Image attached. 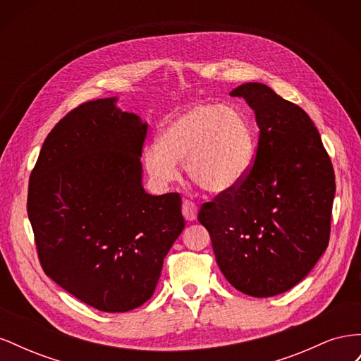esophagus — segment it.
<instances>
[{"label": "esophagus", "mask_w": 361, "mask_h": 361, "mask_svg": "<svg viewBox=\"0 0 361 361\" xmlns=\"http://www.w3.org/2000/svg\"><path fill=\"white\" fill-rule=\"evenodd\" d=\"M182 215L187 221H194L197 218V206L190 200H183L182 203Z\"/></svg>", "instance_id": "esophagus-1"}]
</instances>
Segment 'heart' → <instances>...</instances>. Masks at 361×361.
Wrapping results in <instances>:
<instances>
[{"label":"heart","mask_w":361,"mask_h":361,"mask_svg":"<svg viewBox=\"0 0 361 361\" xmlns=\"http://www.w3.org/2000/svg\"><path fill=\"white\" fill-rule=\"evenodd\" d=\"M255 155V137L245 117L231 106L197 104L162 128L158 146L145 149L149 176L169 183L185 164L190 179L214 195L244 182Z\"/></svg>","instance_id":"b5f03b06"}]
</instances>
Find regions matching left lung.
<instances>
[{"mask_svg":"<svg viewBox=\"0 0 361 361\" xmlns=\"http://www.w3.org/2000/svg\"><path fill=\"white\" fill-rule=\"evenodd\" d=\"M231 96L256 114L255 164L238 188L203 203L197 218L227 281L250 297H274L298 285L329 245L334 170L302 108L260 82Z\"/></svg>","mask_w":361,"mask_h":361,"instance_id":"left-lung-1","label":"left lung"}]
</instances>
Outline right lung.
Instances as JSON below:
<instances>
[{
    "label": "right lung",
    "mask_w": 361,
    "mask_h": 361,
    "mask_svg": "<svg viewBox=\"0 0 361 361\" xmlns=\"http://www.w3.org/2000/svg\"><path fill=\"white\" fill-rule=\"evenodd\" d=\"M116 102H85L54 126L27 202L45 274L108 313L137 309L154 295L164 257L185 227L178 192L143 188L147 123Z\"/></svg>",
    "instance_id": "1"
}]
</instances>
